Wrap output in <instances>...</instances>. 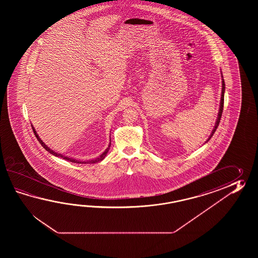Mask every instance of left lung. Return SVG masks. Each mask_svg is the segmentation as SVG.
Here are the masks:
<instances>
[{"label": "left lung", "mask_w": 258, "mask_h": 258, "mask_svg": "<svg viewBox=\"0 0 258 258\" xmlns=\"http://www.w3.org/2000/svg\"><path fill=\"white\" fill-rule=\"evenodd\" d=\"M221 77H222V76H221ZM224 92L225 83L224 79H223V77H222V90H221V98H220V104H219V113H218V118H217V121H216V123H215L214 129H213L212 132H211V134H210V136H209V138H208L207 142H209V140H210V138L213 137V135H214L215 132H216L217 128H218V126H219V121H220V118H221V115H222V111H223V105H224Z\"/></svg>", "instance_id": "left-lung-1"}]
</instances>
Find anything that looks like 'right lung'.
Wrapping results in <instances>:
<instances>
[{
    "instance_id": "right-lung-1",
    "label": "right lung",
    "mask_w": 258,
    "mask_h": 258,
    "mask_svg": "<svg viewBox=\"0 0 258 258\" xmlns=\"http://www.w3.org/2000/svg\"><path fill=\"white\" fill-rule=\"evenodd\" d=\"M32 126V129H33L34 134H35V136L37 137V139L39 140V142L40 143V145L43 147L48 152H49L50 154H52V155H54L55 157H60L61 159H66V160H68V161H71V162H75V163H82V164H86V163H96V162H99V161H101L102 159H104L105 157H106V155L107 153L109 152V149H110V142L109 144V146H108V148H106V150H105L103 153L101 154L100 156H99V158H97V159H91V160H88V161H80V160H77L76 159H73V158H68V157H66V156H63V155H61L60 153H57V152H55L54 150H52V149H50L49 147H47L45 144H44L43 141L39 138V135L37 134V132L35 130V128H34L33 125H31Z\"/></svg>"
}]
</instances>
